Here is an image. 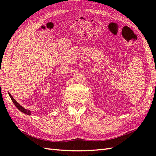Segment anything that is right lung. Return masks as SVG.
<instances>
[{"mask_svg":"<svg viewBox=\"0 0 156 156\" xmlns=\"http://www.w3.org/2000/svg\"><path fill=\"white\" fill-rule=\"evenodd\" d=\"M9 96H10V97H11L12 101H13V103H14L15 105L16 106V108H17L18 109H19L20 111H21V112H23V113H24V114H27V115H30V114H31V112H30V110H27V109H25V108H23L22 106H21V105L19 104V103H18L16 101H15V100L14 99V98L11 95L10 93H9Z\"/></svg>","mask_w":156,"mask_h":156,"instance_id":"1","label":"right lung"}]
</instances>
